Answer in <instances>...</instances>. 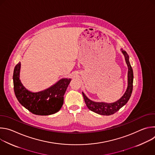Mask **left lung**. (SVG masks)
Returning a JSON list of instances; mask_svg holds the SVG:
<instances>
[{"label":"left lung","mask_w":155,"mask_h":155,"mask_svg":"<svg viewBox=\"0 0 155 155\" xmlns=\"http://www.w3.org/2000/svg\"><path fill=\"white\" fill-rule=\"evenodd\" d=\"M124 55L125 60L128 67V86L127 90L124 94L115 102L105 103V102H95L88 99L85 94L82 93L84 102L86 106L91 111L102 115H111L118 112V110L124 106L129 101L133 87V71L129 61V56L125 51H122Z\"/></svg>","instance_id":"left-lung-1"}]
</instances>
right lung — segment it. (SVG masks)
<instances>
[{"mask_svg":"<svg viewBox=\"0 0 155 155\" xmlns=\"http://www.w3.org/2000/svg\"><path fill=\"white\" fill-rule=\"evenodd\" d=\"M20 66V62L16 65L13 76L14 91L19 103L37 115H49L58 112L62 106L64 95L71 80L63 78L48 89L32 93L26 89L19 79Z\"/></svg>","mask_w":155,"mask_h":155,"instance_id":"1","label":"right lung"}]
</instances>
